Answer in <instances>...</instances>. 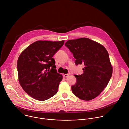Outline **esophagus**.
<instances>
[{"label": "esophagus", "instance_id": "34e87169", "mask_svg": "<svg viewBox=\"0 0 129 129\" xmlns=\"http://www.w3.org/2000/svg\"><path fill=\"white\" fill-rule=\"evenodd\" d=\"M69 74H63V77H65V78H67V77H68L69 76Z\"/></svg>", "mask_w": 129, "mask_h": 129}]
</instances>
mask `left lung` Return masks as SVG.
<instances>
[{
    "mask_svg": "<svg viewBox=\"0 0 129 129\" xmlns=\"http://www.w3.org/2000/svg\"><path fill=\"white\" fill-rule=\"evenodd\" d=\"M65 45L73 53L75 63L85 66L81 75H74L77 82L72 86L73 94L86 101L96 98L106 87L112 74L107 51L87 38L68 40Z\"/></svg>",
    "mask_w": 129,
    "mask_h": 129,
    "instance_id": "obj_1",
    "label": "left lung"
}]
</instances>
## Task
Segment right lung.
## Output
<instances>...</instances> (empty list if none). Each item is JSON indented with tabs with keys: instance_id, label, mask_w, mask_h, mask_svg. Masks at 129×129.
Masks as SVG:
<instances>
[{
	"instance_id": "add662e5",
	"label": "right lung",
	"mask_w": 129,
	"mask_h": 129,
	"mask_svg": "<svg viewBox=\"0 0 129 129\" xmlns=\"http://www.w3.org/2000/svg\"><path fill=\"white\" fill-rule=\"evenodd\" d=\"M64 42L37 41L20 55L17 62L19 82L32 98L44 101L57 92L62 76L55 69V62L52 57Z\"/></svg>"
}]
</instances>
